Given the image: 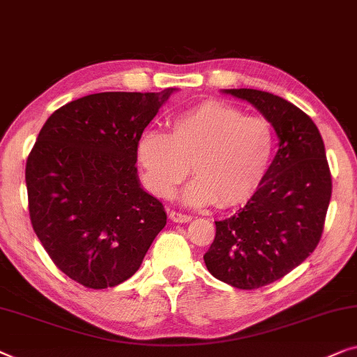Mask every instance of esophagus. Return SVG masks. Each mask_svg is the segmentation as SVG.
Wrapping results in <instances>:
<instances>
[{"instance_id":"esophagus-1","label":"esophagus","mask_w":357,"mask_h":357,"mask_svg":"<svg viewBox=\"0 0 357 357\" xmlns=\"http://www.w3.org/2000/svg\"><path fill=\"white\" fill-rule=\"evenodd\" d=\"M170 220L177 222V224H187V222L191 220V215L187 214H182V213H177V211H170Z\"/></svg>"}]
</instances>
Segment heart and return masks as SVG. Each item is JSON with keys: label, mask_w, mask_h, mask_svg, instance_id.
Instances as JSON below:
<instances>
[{"label": "heart", "mask_w": 357, "mask_h": 357, "mask_svg": "<svg viewBox=\"0 0 357 357\" xmlns=\"http://www.w3.org/2000/svg\"><path fill=\"white\" fill-rule=\"evenodd\" d=\"M275 135L271 122L245 116L222 101H204L169 121V133L144 130L135 153L148 188L170 198L191 172L196 177L180 199L191 208L215 201L224 208L241 204L256 193L271 166Z\"/></svg>", "instance_id": "b5f03b06"}]
</instances>
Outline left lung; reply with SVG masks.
Wrapping results in <instances>:
<instances>
[{
    "instance_id": "left-lung-1",
    "label": "left lung",
    "mask_w": 357,
    "mask_h": 357,
    "mask_svg": "<svg viewBox=\"0 0 357 357\" xmlns=\"http://www.w3.org/2000/svg\"><path fill=\"white\" fill-rule=\"evenodd\" d=\"M256 107L275 130L278 151L245 208L215 222L204 264L215 278L255 290L285 277L316 250L324 230L332 177L312 119L272 93L220 90Z\"/></svg>"
}]
</instances>
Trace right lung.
I'll use <instances>...</instances> for the list:
<instances>
[{"label":"right lung","instance_id":"obj_1","mask_svg":"<svg viewBox=\"0 0 357 357\" xmlns=\"http://www.w3.org/2000/svg\"><path fill=\"white\" fill-rule=\"evenodd\" d=\"M177 89L105 91L48 117L25 166L32 227L51 259L86 288L140 268L167 214L138 178L135 144Z\"/></svg>","mask_w":357,"mask_h":357}]
</instances>
